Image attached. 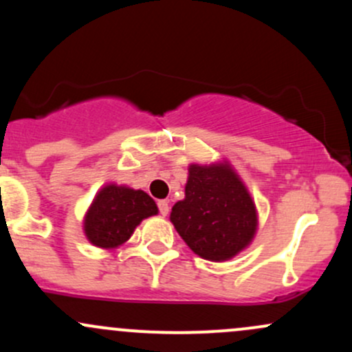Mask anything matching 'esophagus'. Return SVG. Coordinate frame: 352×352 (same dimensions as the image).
I'll list each match as a JSON object with an SVG mask.
<instances>
[{
	"instance_id": "1",
	"label": "esophagus",
	"mask_w": 352,
	"mask_h": 352,
	"mask_svg": "<svg viewBox=\"0 0 352 352\" xmlns=\"http://www.w3.org/2000/svg\"><path fill=\"white\" fill-rule=\"evenodd\" d=\"M157 207H159L160 215H162V217H167L168 215V210H170V207H168V201L167 200H159V201H157Z\"/></svg>"
}]
</instances>
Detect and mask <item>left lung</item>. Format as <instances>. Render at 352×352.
<instances>
[{
  "mask_svg": "<svg viewBox=\"0 0 352 352\" xmlns=\"http://www.w3.org/2000/svg\"><path fill=\"white\" fill-rule=\"evenodd\" d=\"M170 220L190 250L210 261L233 258L256 232L252 197L227 164L190 165L185 199Z\"/></svg>",
  "mask_w": 352,
  "mask_h": 352,
  "instance_id": "obj_1",
  "label": "left lung"
}]
</instances>
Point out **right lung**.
<instances>
[{"instance_id":"obj_1","label":"right lung","mask_w":352,"mask_h":352,"mask_svg":"<svg viewBox=\"0 0 352 352\" xmlns=\"http://www.w3.org/2000/svg\"><path fill=\"white\" fill-rule=\"evenodd\" d=\"M157 205L142 190L107 185L96 195L84 220L92 245L116 248L131 238L144 218L157 215Z\"/></svg>"}]
</instances>
